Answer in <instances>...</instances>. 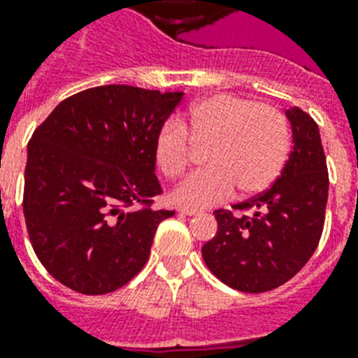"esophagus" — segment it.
<instances>
[{
	"label": "esophagus",
	"instance_id": "esophagus-1",
	"mask_svg": "<svg viewBox=\"0 0 358 358\" xmlns=\"http://www.w3.org/2000/svg\"><path fill=\"white\" fill-rule=\"evenodd\" d=\"M178 213L187 215V217H194V215H200V211L199 209H191V208H180Z\"/></svg>",
	"mask_w": 358,
	"mask_h": 358
}]
</instances>
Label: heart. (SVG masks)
Returning <instances> with one entry per match:
<instances>
[{
  "label": "heart",
  "mask_w": 358,
  "mask_h": 358,
  "mask_svg": "<svg viewBox=\"0 0 358 358\" xmlns=\"http://www.w3.org/2000/svg\"><path fill=\"white\" fill-rule=\"evenodd\" d=\"M191 139L208 143L206 169L194 173L173 193L176 204L208 208L235 191L257 194L274 184L290 152V127L280 110L252 99L217 94L194 103L189 110ZM159 171L171 180L184 176L189 165L185 130L169 123L154 143Z\"/></svg>",
  "instance_id": "heart-1"
}]
</instances>
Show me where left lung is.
Masks as SVG:
<instances>
[{
    "label": "left lung",
    "mask_w": 358,
    "mask_h": 358,
    "mask_svg": "<svg viewBox=\"0 0 358 358\" xmlns=\"http://www.w3.org/2000/svg\"><path fill=\"white\" fill-rule=\"evenodd\" d=\"M292 150L272 187L235 209H217V235L202 246L208 268L231 289L266 292L287 283L315 254L324 229L329 176L315 119L298 106L285 110Z\"/></svg>",
    "instance_id": "8db88e82"
}]
</instances>
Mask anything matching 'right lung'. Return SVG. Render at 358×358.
<instances>
[{"label":"right lung","mask_w":358,"mask_h":358,"mask_svg":"<svg viewBox=\"0 0 358 358\" xmlns=\"http://www.w3.org/2000/svg\"><path fill=\"white\" fill-rule=\"evenodd\" d=\"M184 92L124 84L84 90L58 104L27 147L23 215L40 263L80 294L129 283L174 211L162 193L154 143Z\"/></svg>","instance_id":"add662e5"}]
</instances>
